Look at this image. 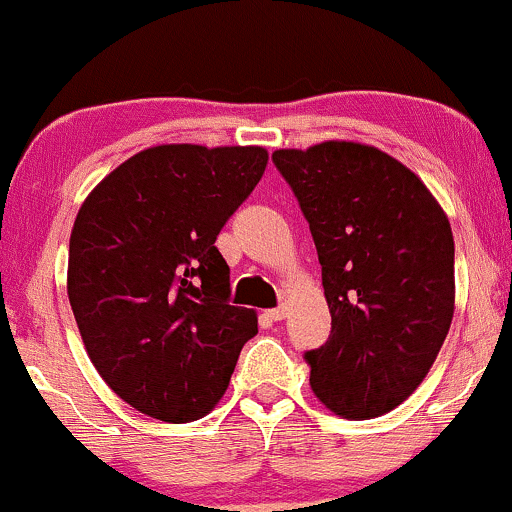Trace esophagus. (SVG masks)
Returning a JSON list of instances; mask_svg holds the SVG:
<instances>
[{
    "mask_svg": "<svg viewBox=\"0 0 512 512\" xmlns=\"http://www.w3.org/2000/svg\"><path fill=\"white\" fill-rule=\"evenodd\" d=\"M285 315H288V307H273V310H266L263 312V317H266V320H271V322H280V320H285Z\"/></svg>",
    "mask_w": 512,
    "mask_h": 512,
    "instance_id": "esophagus-1",
    "label": "esophagus"
}]
</instances>
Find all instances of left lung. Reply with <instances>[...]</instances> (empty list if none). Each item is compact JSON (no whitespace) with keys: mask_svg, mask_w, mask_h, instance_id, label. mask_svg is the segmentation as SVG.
Returning a JSON list of instances; mask_svg holds the SVG:
<instances>
[{"mask_svg":"<svg viewBox=\"0 0 512 512\" xmlns=\"http://www.w3.org/2000/svg\"><path fill=\"white\" fill-rule=\"evenodd\" d=\"M273 163L300 202L322 266L332 334L305 354L320 403L346 420L398 408L422 383L454 317V236L420 178L354 141Z\"/></svg>","mask_w":512,"mask_h":512,"instance_id":"1","label":"left lung"}]
</instances>
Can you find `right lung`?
Listing matches in <instances>:
<instances>
[{
	"instance_id": "obj_1",
	"label": "right lung",
	"mask_w": 512,
	"mask_h": 512,
	"mask_svg": "<svg viewBox=\"0 0 512 512\" xmlns=\"http://www.w3.org/2000/svg\"><path fill=\"white\" fill-rule=\"evenodd\" d=\"M266 163L261 146H153L114 168L75 217L68 298L80 337L104 383L148 417H205L258 332L254 310L229 305L214 241Z\"/></svg>"
}]
</instances>
